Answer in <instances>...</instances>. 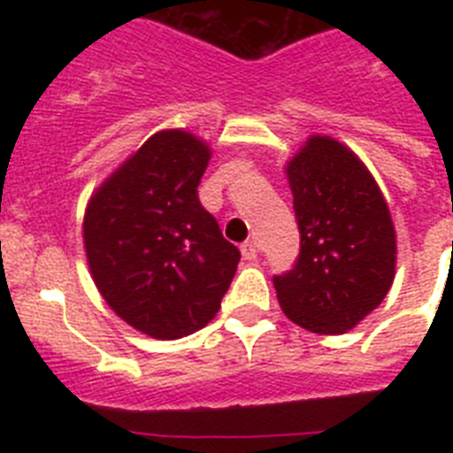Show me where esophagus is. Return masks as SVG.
<instances>
[{
    "label": "esophagus",
    "instance_id": "1",
    "mask_svg": "<svg viewBox=\"0 0 453 453\" xmlns=\"http://www.w3.org/2000/svg\"><path fill=\"white\" fill-rule=\"evenodd\" d=\"M240 251H242V256H245L247 261H254L256 256H258V245H256L254 240H247V242L240 245Z\"/></svg>",
    "mask_w": 453,
    "mask_h": 453
}]
</instances>
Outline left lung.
<instances>
[{
    "mask_svg": "<svg viewBox=\"0 0 453 453\" xmlns=\"http://www.w3.org/2000/svg\"><path fill=\"white\" fill-rule=\"evenodd\" d=\"M302 250L274 276L290 322L340 335L386 299L397 265V234L383 192L363 161L331 135H311L286 165Z\"/></svg>",
    "mask_w": 453,
    "mask_h": 453,
    "instance_id": "obj_1",
    "label": "left lung"
}]
</instances>
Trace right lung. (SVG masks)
Listing matches in <instances>:
<instances>
[{
	"label": "right lung",
	"instance_id": "right-lung-1",
	"mask_svg": "<svg viewBox=\"0 0 453 453\" xmlns=\"http://www.w3.org/2000/svg\"><path fill=\"white\" fill-rule=\"evenodd\" d=\"M211 147L165 129L92 192L83 247L99 295L118 318L158 340L203 329L219 311L238 247L199 203Z\"/></svg>",
	"mask_w": 453,
	"mask_h": 453
}]
</instances>
